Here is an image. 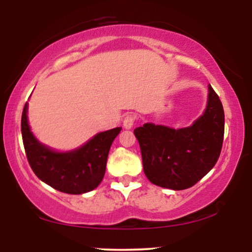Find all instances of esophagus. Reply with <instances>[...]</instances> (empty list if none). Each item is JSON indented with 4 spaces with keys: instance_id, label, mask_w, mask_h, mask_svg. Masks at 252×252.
<instances>
[{
    "instance_id": "obj_1",
    "label": "esophagus",
    "mask_w": 252,
    "mask_h": 252,
    "mask_svg": "<svg viewBox=\"0 0 252 252\" xmlns=\"http://www.w3.org/2000/svg\"><path fill=\"white\" fill-rule=\"evenodd\" d=\"M134 123H135V116H134V115L129 114V115H126V117H124L123 126L126 129H131L132 126H134Z\"/></svg>"
}]
</instances>
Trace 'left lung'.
<instances>
[{"mask_svg":"<svg viewBox=\"0 0 252 252\" xmlns=\"http://www.w3.org/2000/svg\"><path fill=\"white\" fill-rule=\"evenodd\" d=\"M224 109L212 86L204 115L182 129L146 123L134 130L144 174L156 186L181 190L194 186L215 167L224 140Z\"/></svg>","mask_w":252,"mask_h":252,"instance_id":"8db88e82","label":"left lung"}]
</instances>
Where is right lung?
<instances>
[{"label": "right lung", "mask_w": 252, "mask_h": 252, "mask_svg": "<svg viewBox=\"0 0 252 252\" xmlns=\"http://www.w3.org/2000/svg\"><path fill=\"white\" fill-rule=\"evenodd\" d=\"M121 130L122 128H115L99 132L80 148L58 153L40 143L32 134L27 103L21 117L22 141L31 168L45 184L68 194L90 192L102 182L110 147Z\"/></svg>", "instance_id": "right-lung-1"}]
</instances>
